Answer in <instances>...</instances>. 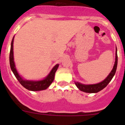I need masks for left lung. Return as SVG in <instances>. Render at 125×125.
Listing matches in <instances>:
<instances>
[{"label":"left lung","instance_id":"8db88e82","mask_svg":"<svg viewBox=\"0 0 125 125\" xmlns=\"http://www.w3.org/2000/svg\"><path fill=\"white\" fill-rule=\"evenodd\" d=\"M117 50L116 48V51H115V64L114 65L113 70L110 73V74L108 75V76L103 80L102 82L99 83L97 84H95V85H83V84L80 83L78 82H75V85L77 87L80 89L82 91L85 92V93H98L100 91L102 90L103 88H105L107 85H108L111 80H112L113 77H114V74H115V72H116L117 66V60H118V58H117Z\"/></svg>","mask_w":125,"mask_h":125}]
</instances>
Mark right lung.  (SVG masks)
Wrapping results in <instances>:
<instances>
[{"label":"right lung","mask_w":125,"mask_h":125,"mask_svg":"<svg viewBox=\"0 0 125 125\" xmlns=\"http://www.w3.org/2000/svg\"><path fill=\"white\" fill-rule=\"evenodd\" d=\"M13 42L14 37L12 38V42H11V50H10V67H11V70L13 72L14 74L17 78L18 81L23 86L24 88L28 90L32 91H41L46 89V88H48L50 85L52 83V82L54 79L55 73L59 67V65H56L54 67L52 68L51 71L49 74V75L45 78L44 80H40V81H28V80H23L17 72L16 67H15L13 57Z\"/></svg>","instance_id":"add662e5"}]
</instances>
